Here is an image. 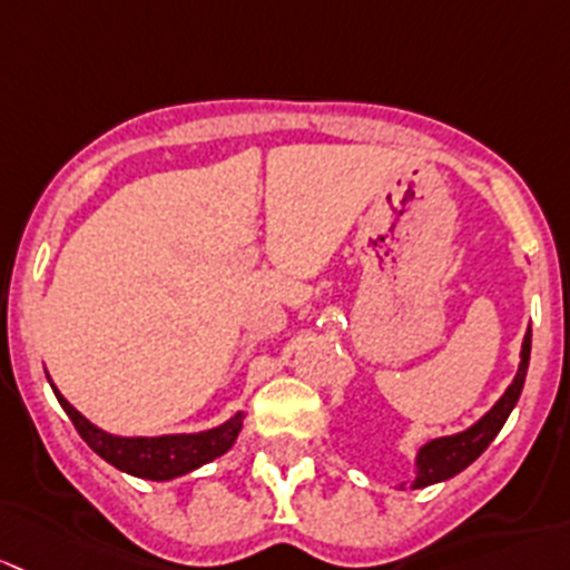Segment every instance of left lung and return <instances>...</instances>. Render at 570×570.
Instances as JSON below:
<instances>
[{"label": "left lung", "instance_id": "1", "mask_svg": "<svg viewBox=\"0 0 570 570\" xmlns=\"http://www.w3.org/2000/svg\"><path fill=\"white\" fill-rule=\"evenodd\" d=\"M530 348H532V328H527L524 340H521L519 371H515L508 390L502 392L500 401L480 416L478 422H472V425L463 428L459 433L428 439L425 444L416 448V455H414L416 474L412 480V489H425V485L444 483V480L455 478V474L463 472L469 463H474L480 455H483V450L494 442L497 433L502 431L504 420H508L510 412H513V406L519 403L521 390H524L527 367H530Z\"/></svg>", "mask_w": 570, "mask_h": 570}]
</instances>
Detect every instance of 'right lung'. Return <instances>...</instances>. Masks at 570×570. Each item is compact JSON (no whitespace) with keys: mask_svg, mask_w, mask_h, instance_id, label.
Listing matches in <instances>:
<instances>
[{"mask_svg":"<svg viewBox=\"0 0 570 570\" xmlns=\"http://www.w3.org/2000/svg\"><path fill=\"white\" fill-rule=\"evenodd\" d=\"M55 390L57 401L66 409V414L79 431V436L90 444L92 453L101 455L104 461L111 463L120 472L134 474L142 480H164L184 478V474L195 472V469L205 466V463L216 461L225 455L227 450L236 444L238 433L244 428V412H236L230 420L222 425L205 428V431L195 433H164V436H115V433L104 431L96 422L87 420L79 409H73L57 390L51 375H46Z\"/></svg>","mask_w":570,"mask_h":570,"instance_id":"obj_1","label":"right lung"}]
</instances>
